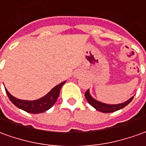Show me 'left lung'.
Returning a JSON list of instances; mask_svg holds the SVG:
<instances>
[{
  "label": "left lung",
  "mask_w": 146,
  "mask_h": 146,
  "mask_svg": "<svg viewBox=\"0 0 146 146\" xmlns=\"http://www.w3.org/2000/svg\"><path fill=\"white\" fill-rule=\"evenodd\" d=\"M85 98L87 100V101L88 102V104L92 106L96 110H97L99 111L103 112V113H111V112H114L120 110V109L125 108L126 105H128L130 102L132 101V100L133 99V96L130 97L128 100H126V102H123L121 104H104L102 103L100 101H98L96 99L92 97L90 94L89 89L86 91L85 92Z\"/></svg>",
  "instance_id": "left-lung-1"
}]
</instances>
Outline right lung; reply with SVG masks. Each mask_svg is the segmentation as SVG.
I'll return each instance as SVG.
<instances>
[{"mask_svg":"<svg viewBox=\"0 0 146 146\" xmlns=\"http://www.w3.org/2000/svg\"><path fill=\"white\" fill-rule=\"evenodd\" d=\"M65 83H66V80L60 83L58 85H56L54 88H53L47 94L45 95L44 96H42L40 99L35 100H20V99H17L12 96L6 88L5 91L9 100L18 108L25 111L28 113H31V114H39V113L46 111L47 110L53 107V105L57 101L59 94H60V90Z\"/></svg>","mask_w":146,"mask_h":146,"instance_id":"right-lung-1","label":"right lung"}]
</instances>
